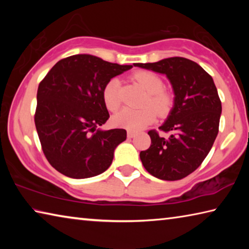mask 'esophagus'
<instances>
[{
	"label": "esophagus",
	"mask_w": 249,
	"mask_h": 249,
	"mask_svg": "<svg viewBox=\"0 0 249 249\" xmlns=\"http://www.w3.org/2000/svg\"><path fill=\"white\" fill-rule=\"evenodd\" d=\"M127 137H128V138L135 137V133L132 132V130H127Z\"/></svg>",
	"instance_id": "1"
}]
</instances>
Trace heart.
<instances>
[{"label":"heart","mask_w":249,"mask_h":249,"mask_svg":"<svg viewBox=\"0 0 249 249\" xmlns=\"http://www.w3.org/2000/svg\"><path fill=\"white\" fill-rule=\"evenodd\" d=\"M133 79L146 92L144 104H150L138 109L125 107L113 116V122L117 126L129 130H140L154 123L156 112L159 115H165L172 107V94L163 90V82L160 77L149 71H138L133 74ZM120 80L113 78L105 84L102 98L105 107L109 111H116L120 107L121 100L119 95Z\"/></svg>","instance_id":"heart-1"}]
</instances>
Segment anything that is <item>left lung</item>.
Returning a JSON list of instances; mask_svg holds the SVG:
<instances>
[{
    "label": "left lung",
    "mask_w": 249,
    "mask_h": 249,
    "mask_svg": "<svg viewBox=\"0 0 249 249\" xmlns=\"http://www.w3.org/2000/svg\"><path fill=\"white\" fill-rule=\"evenodd\" d=\"M135 67L165 74L174 90V107L159 129L149 130L151 145L141 151L145 169L161 180H180L199 167L213 146L222 113L221 100L211 75L190 59L166 58Z\"/></svg>",
    "instance_id": "obj_1"
}]
</instances>
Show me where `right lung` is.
I'll return each mask as SVG.
<instances>
[{
  "mask_svg": "<svg viewBox=\"0 0 249 249\" xmlns=\"http://www.w3.org/2000/svg\"><path fill=\"white\" fill-rule=\"evenodd\" d=\"M130 68L74 54L59 60L39 83L36 129L46 158L60 174L86 179L111 166L126 130L99 128L109 117L102 92L109 80Z\"/></svg>",
  "mask_w": 249,
  "mask_h": 249,
  "instance_id": "right-lung-1",
  "label": "right lung"
}]
</instances>
